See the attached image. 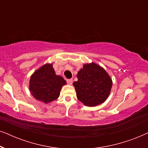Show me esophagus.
I'll list each match as a JSON object with an SVG mask.
<instances>
[{"instance_id":"1","label":"esophagus","mask_w":148,"mask_h":148,"mask_svg":"<svg viewBox=\"0 0 148 148\" xmlns=\"http://www.w3.org/2000/svg\"><path fill=\"white\" fill-rule=\"evenodd\" d=\"M66 82H67V84L69 85H72V84H73V79H69L66 80Z\"/></svg>"}]
</instances>
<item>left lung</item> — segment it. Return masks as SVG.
<instances>
[{"label": "left lung", "mask_w": 148, "mask_h": 148, "mask_svg": "<svg viewBox=\"0 0 148 148\" xmlns=\"http://www.w3.org/2000/svg\"><path fill=\"white\" fill-rule=\"evenodd\" d=\"M73 83L78 100L88 106H96L106 100L112 88L110 77L94 62L85 64Z\"/></svg>", "instance_id": "1"}]
</instances>
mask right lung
Here are the masks:
<instances>
[{"mask_svg":"<svg viewBox=\"0 0 148 148\" xmlns=\"http://www.w3.org/2000/svg\"><path fill=\"white\" fill-rule=\"evenodd\" d=\"M66 81L56 75L52 64H46L33 73L30 77L29 90L36 100L48 103L56 100Z\"/></svg>","mask_w":148,"mask_h":148,"instance_id":"right-lung-1","label":"right lung"}]
</instances>
